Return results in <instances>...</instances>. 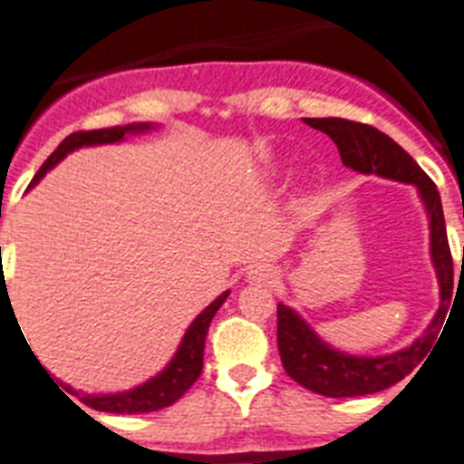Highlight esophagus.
<instances>
[{
	"label": "esophagus",
	"instance_id": "1",
	"mask_svg": "<svg viewBox=\"0 0 464 464\" xmlns=\"http://www.w3.org/2000/svg\"><path fill=\"white\" fill-rule=\"evenodd\" d=\"M271 278H274V276L266 269H255L253 274H250V283H271Z\"/></svg>",
	"mask_w": 464,
	"mask_h": 464
}]
</instances>
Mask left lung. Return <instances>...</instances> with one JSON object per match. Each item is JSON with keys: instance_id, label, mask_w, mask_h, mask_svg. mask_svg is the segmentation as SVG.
Returning <instances> with one entry per match:
<instances>
[{"instance_id": "1", "label": "left lung", "mask_w": 464, "mask_h": 464, "mask_svg": "<svg viewBox=\"0 0 464 464\" xmlns=\"http://www.w3.org/2000/svg\"><path fill=\"white\" fill-rule=\"evenodd\" d=\"M305 124L322 130L335 142L340 159L356 172H377L389 179L414 184L426 202L430 216V250L440 278L441 305L435 320L414 345L391 356H350L331 350L295 310L278 304V352L285 372L305 389L326 398H352L377 393L410 375L435 345L446 320V305L453 295V257L446 239L444 211L435 181L419 168L414 159L398 142L375 126L340 117L304 119ZM426 363V361H423Z\"/></svg>"}]
</instances>
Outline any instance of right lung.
I'll return each instance as SVG.
<instances>
[{
    "mask_svg": "<svg viewBox=\"0 0 464 464\" xmlns=\"http://www.w3.org/2000/svg\"><path fill=\"white\" fill-rule=\"evenodd\" d=\"M147 129H149L147 124H138V126L130 124V126H114V129H99V130H75V133L68 135V138L54 149L53 154H50V159L41 165V169H38L36 177H34L29 186L36 184V181L41 179V177H44L54 163H59V160H62L68 151H73V149L84 147V144L119 142L126 133H135V130H147ZM227 295L229 292L220 295L214 304L207 305V310H202V313L195 317V322L188 326V331H186L179 350H177L174 359L169 361L168 368H165L159 377L149 380L147 384L138 386V389L133 391H126V393H114V396H82L80 391H73V389H66V391L68 393H73V396H78L80 401H82L87 407H92V410L112 411V414H147V411H159L163 410V407H169L172 402H177L181 396H184L186 391L195 384L199 372H202L204 338H207V331H209V324L211 320H214L216 310L223 305V301L227 299ZM63 396H66V393H63ZM68 401H71V398H68Z\"/></svg>",
    "mask_w": 464,
    "mask_h": 464,
    "instance_id": "1",
    "label": "right lung"
}]
</instances>
